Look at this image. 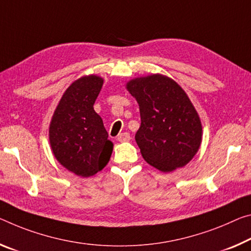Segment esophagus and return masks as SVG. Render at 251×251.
<instances>
[{
    "label": "esophagus",
    "instance_id": "1",
    "mask_svg": "<svg viewBox=\"0 0 251 251\" xmlns=\"http://www.w3.org/2000/svg\"><path fill=\"white\" fill-rule=\"evenodd\" d=\"M130 135L128 134V133H121L118 135V137H117V140L119 141V142H128V141H130Z\"/></svg>",
    "mask_w": 251,
    "mask_h": 251
}]
</instances>
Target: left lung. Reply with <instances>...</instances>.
<instances>
[{
    "label": "left lung",
    "instance_id": "left-lung-1",
    "mask_svg": "<svg viewBox=\"0 0 251 251\" xmlns=\"http://www.w3.org/2000/svg\"><path fill=\"white\" fill-rule=\"evenodd\" d=\"M126 89L140 106L135 140L143 158L164 173L185 166L202 142L201 119L185 91L160 74L132 79Z\"/></svg>",
    "mask_w": 251,
    "mask_h": 251
}]
</instances>
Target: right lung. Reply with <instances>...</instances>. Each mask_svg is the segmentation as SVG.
I'll return each mask as SVG.
<instances>
[{
	"label": "right lung",
	"mask_w": 251,
	"mask_h": 251,
	"mask_svg": "<svg viewBox=\"0 0 251 251\" xmlns=\"http://www.w3.org/2000/svg\"><path fill=\"white\" fill-rule=\"evenodd\" d=\"M104 79L83 75L66 89L51 118L49 142L57 161L75 176L88 177L109 162L114 144L108 140L94 104Z\"/></svg>",
	"instance_id": "right-lung-1"
}]
</instances>
